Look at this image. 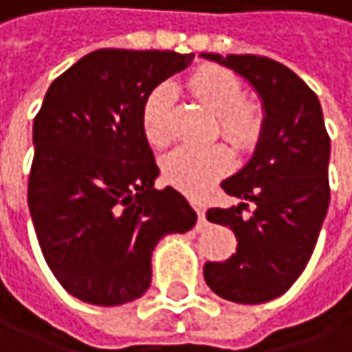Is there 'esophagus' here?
<instances>
[{"instance_id":"34e87169","label":"esophagus","mask_w":352,"mask_h":352,"mask_svg":"<svg viewBox=\"0 0 352 352\" xmlns=\"http://www.w3.org/2000/svg\"><path fill=\"white\" fill-rule=\"evenodd\" d=\"M195 209H197V215H199L197 228L201 230V228H206V226H208V219H206V208H204L201 204H197V206H195Z\"/></svg>"}]
</instances>
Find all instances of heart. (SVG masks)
Segmentation results:
<instances>
[{
  "mask_svg": "<svg viewBox=\"0 0 352 352\" xmlns=\"http://www.w3.org/2000/svg\"><path fill=\"white\" fill-rule=\"evenodd\" d=\"M189 92L209 111L215 112L219 135L238 151H248L258 143L264 129V114L254 100H245L240 78L226 68H199L189 82ZM173 104V88L161 84L153 88L141 109L144 139L155 146L171 141L169 111ZM232 167V155L223 144L177 146L161 161V171L173 187L201 195L226 175Z\"/></svg>",
  "mask_w": 352,
  "mask_h": 352,
  "instance_id": "1",
  "label": "heart"
}]
</instances>
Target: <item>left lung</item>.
I'll use <instances>...</instances> for the list:
<instances>
[{"label": "left lung", "mask_w": 352, "mask_h": 352, "mask_svg": "<svg viewBox=\"0 0 352 352\" xmlns=\"http://www.w3.org/2000/svg\"><path fill=\"white\" fill-rule=\"evenodd\" d=\"M250 82L264 109L254 157L221 189L240 204L213 208L208 219L234 230L238 248L208 262V286L230 302L260 304L282 296L302 274L331 201V139L316 94L284 64L254 54H201ZM252 206L250 216L243 211Z\"/></svg>", "instance_id": "obj_1"}]
</instances>
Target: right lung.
<instances>
[{
    "instance_id": "obj_1",
    "label": "right lung",
    "mask_w": 352,
    "mask_h": 352,
    "mask_svg": "<svg viewBox=\"0 0 352 352\" xmlns=\"http://www.w3.org/2000/svg\"><path fill=\"white\" fill-rule=\"evenodd\" d=\"M193 54L104 48L50 84L34 118L28 206L42 254L78 300L118 306L151 286V256L197 215L159 167L141 126L146 94Z\"/></svg>"
}]
</instances>
